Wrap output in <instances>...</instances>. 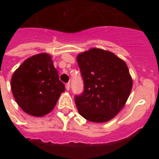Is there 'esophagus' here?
Returning a JSON list of instances; mask_svg holds the SVG:
<instances>
[{"label":"esophagus","instance_id":"1","mask_svg":"<svg viewBox=\"0 0 159 159\" xmlns=\"http://www.w3.org/2000/svg\"><path fill=\"white\" fill-rule=\"evenodd\" d=\"M66 89L67 91H69L70 90V83H66Z\"/></svg>","mask_w":159,"mask_h":159}]
</instances>
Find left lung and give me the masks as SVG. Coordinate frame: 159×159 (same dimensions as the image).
Listing matches in <instances>:
<instances>
[{
    "mask_svg": "<svg viewBox=\"0 0 159 159\" xmlns=\"http://www.w3.org/2000/svg\"><path fill=\"white\" fill-rule=\"evenodd\" d=\"M84 82L82 95L76 96V108L85 119L106 123L125 106L133 79L124 60L101 48L89 49L76 56Z\"/></svg>",
    "mask_w": 159,
    "mask_h": 159,
    "instance_id": "obj_1",
    "label": "left lung"
}]
</instances>
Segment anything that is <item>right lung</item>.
<instances>
[{
	"instance_id": "obj_1",
	"label": "right lung",
	"mask_w": 159,
	"mask_h": 159,
	"mask_svg": "<svg viewBox=\"0 0 159 159\" xmlns=\"http://www.w3.org/2000/svg\"><path fill=\"white\" fill-rule=\"evenodd\" d=\"M11 89L25 113L43 117L53 110L65 85L59 81L52 55L41 52L25 59L13 72Z\"/></svg>"
}]
</instances>
